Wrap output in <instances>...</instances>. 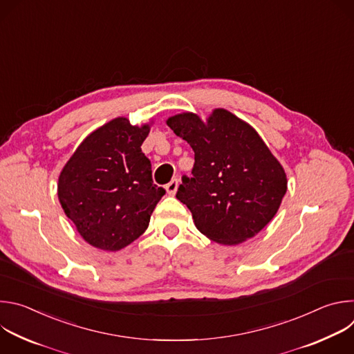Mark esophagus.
<instances>
[{
  "label": "esophagus",
  "mask_w": 354,
  "mask_h": 354,
  "mask_svg": "<svg viewBox=\"0 0 354 354\" xmlns=\"http://www.w3.org/2000/svg\"><path fill=\"white\" fill-rule=\"evenodd\" d=\"M165 190H167V193L169 196H174L176 193V190H178V180L172 179L168 185H165Z\"/></svg>",
  "instance_id": "esophagus-1"
}]
</instances>
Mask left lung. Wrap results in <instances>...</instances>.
Listing matches in <instances>:
<instances>
[{
	"instance_id": "8db88e82",
	"label": "left lung",
	"mask_w": 354,
	"mask_h": 354,
	"mask_svg": "<svg viewBox=\"0 0 354 354\" xmlns=\"http://www.w3.org/2000/svg\"><path fill=\"white\" fill-rule=\"evenodd\" d=\"M167 124L194 151L193 176L182 178L176 198L196 228L223 245L259 234L281 205L287 176L258 131L221 108L206 122L185 112Z\"/></svg>"
}]
</instances>
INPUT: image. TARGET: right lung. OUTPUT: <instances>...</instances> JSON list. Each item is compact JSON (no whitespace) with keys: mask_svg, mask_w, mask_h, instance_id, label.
Listing matches in <instances>:
<instances>
[{"mask_svg":"<svg viewBox=\"0 0 354 354\" xmlns=\"http://www.w3.org/2000/svg\"><path fill=\"white\" fill-rule=\"evenodd\" d=\"M151 124L133 126L127 118L105 123L84 138L60 172V205L97 249L116 252L136 241L165 194L141 151Z\"/></svg>","mask_w":354,"mask_h":354,"instance_id":"add662e5","label":"right lung"}]
</instances>
